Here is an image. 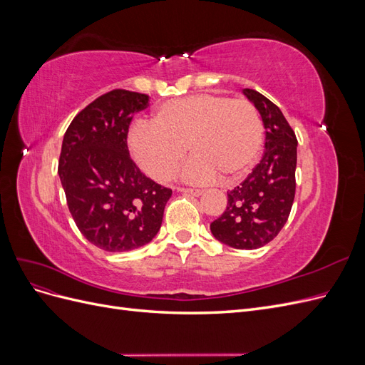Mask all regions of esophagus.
<instances>
[{"instance_id":"1","label":"esophagus","mask_w":365,"mask_h":365,"mask_svg":"<svg viewBox=\"0 0 365 365\" xmlns=\"http://www.w3.org/2000/svg\"><path fill=\"white\" fill-rule=\"evenodd\" d=\"M180 192H184V193H189V195H193V196H201L204 193L202 189H185V187H180L178 189Z\"/></svg>"}]
</instances>
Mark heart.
Wrapping results in <instances>:
<instances>
[{"label":"heart","instance_id":"heart-1","mask_svg":"<svg viewBox=\"0 0 365 365\" xmlns=\"http://www.w3.org/2000/svg\"><path fill=\"white\" fill-rule=\"evenodd\" d=\"M132 157L150 178L170 181L185 157V178L233 181L257 161L263 146L262 118L248 101L219 94H192L157 108L152 125L130 129Z\"/></svg>","mask_w":365,"mask_h":365}]
</instances>
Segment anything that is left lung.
<instances>
[{"mask_svg":"<svg viewBox=\"0 0 365 365\" xmlns=\"http://www.w3.org/2000/svg\"><path fill=\"white\" fill-rule=\"evenodd\" d=\"M264 128V150L248 178L227 192L225 212L210 224L213 236L237 250H257L280 233L295 196L297 138L283 113L269 98L245 88Z\"/></svg>","mask_w":365,"mask_h":365,"instance_id":"obj_1","label":"left lung"}]
</instances>
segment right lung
<instances>
[{"mask_svg": "<svg viewBox=\"0 0 365 365\" xmlns=\"http://www.w3.org/2000/svg\"><path fill=\"white\" fill-rule=\"evenodd\" d=\"M149 96L114 90L77 114L63 135L59 178L74 222L109 252L140 248L157 236L172 190L130 160L128 130Z\"/></svg>", "mask_w": 365, "mask_h": 365, "instance_id": "obj_1", "label": "right lung"}]
</instances>
